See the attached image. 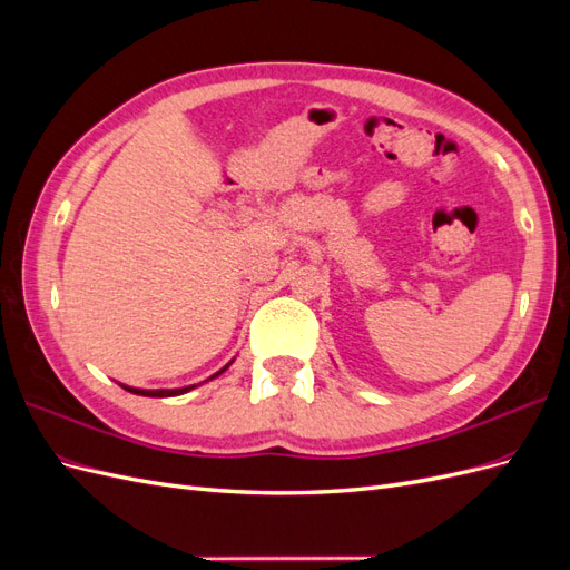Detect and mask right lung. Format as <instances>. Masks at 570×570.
I'll list each match as a JSON object with an SVG mask.
<instances>
[{"instance_id":"obj_1","label":"right lung","mask_w":570,"mask_h":570,"mask_svg":"<svg viewBox=\"0 0 570 570\" xmlns=\"http://www.w3.org/2000/svg\"><path fill=\"white\" fill-rule=\"evenodd\" d=\"M233 364V361H230ZM228 364V366H230ZM228 366H223L218 373H214L212 377H216V375H220L223 371H226ZM209 377V381H212ZM197 385H187V387H176V390H140V387H128V385H124V390H128V392H132V394H142V396H178V394H185V392H189V390H195Z\"/></svg>"}]
</instances>
